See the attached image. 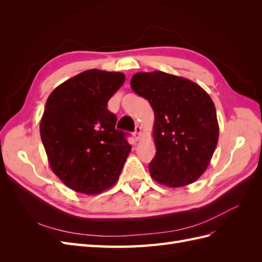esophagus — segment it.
Returning a JSON list of instances; mask_svg holds the SVG:
<instances>
[{
  "label": "esophagus",
  "instance_id": "34e87169",
  "mask_svg": "<svg viewBox=\"0 0 262 262\" xmlns=\"http://www.w3.org/2000/svg\"><path fill=\"white\" fill-rule=\"evenodd\" d=\"M133 134H134V138H136L137 141H139L141 139V137H142V128H141L140 125L136 126V130H134Z\"/></svg>",
  "mask_w": 262,
  "mask_h": 262
}]
</instances>
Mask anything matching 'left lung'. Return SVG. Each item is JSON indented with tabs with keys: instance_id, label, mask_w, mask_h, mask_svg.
<instances>
[{
	"instance_id": "obj_1",
	"label": "left lung",
	"mask_w": 262,
	"mask_h": 262,
	"mask_svg": "<svg viewBox=\"0 0 262 262\" xmlns=\"http://www.w3.org/2000/svg\"><path fill=\"white\" fill-rule=\"evenodd\" d=\"M131 87L149 101L155 115L150 176L170 188L192 184L207 169L219 140L209 94L192 81L162 71L134 74Z\"/></svg>"
}]
</instances>
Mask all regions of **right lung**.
Wrapping results in <instances>:
<instances>
[{"instance_id": "1", "label": "right lung", "mask_w": 262, "mask_h": 262, "mask_svg": "<svg viewBox=\"0 0 262 262\" xmlns=\"http://www.w3.org/2000/svg\"><path fill=\"white\" fill-rule=\"evenodd\" d=\"M124 74L87 70L47 99L40 137L52 171L74 191L96 194L116 184L131 145L107 108Z\"/></svg>"}]
</instances>
